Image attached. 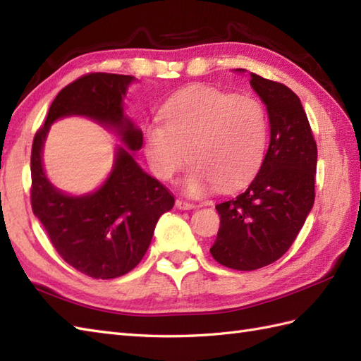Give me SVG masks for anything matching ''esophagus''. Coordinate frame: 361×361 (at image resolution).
<instances>
[{
  "label": "esophagus",
  "instance_id": "34e87169",
  "mask_svg": "<svg viewBox=\"0 0 361 361\" xmlns=\"http://www.w3.org/2000/svg\"><path fill=\"white\" fill-rule=\"evenodd\" d=\"M176 208L178 209H185V211H188V209H192V208H195V204L194 203H190V202H185V200H176Z\"/></svg>",
  "mask_w": 361,
  "mask_h": 361
}]
</instances>
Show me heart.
I'll use <instances>...</instances> for the list:
<instances>
[{
  "label": "heart",
  "mask_w": 361,
  "mask_h": 361,
  "mask_svg": "<svg viewBox=\"0 0 361 361\" xmlns=\"http://www.w3.org/2000/svg\"><path fill=\"white\" fill-rule=\"evenodd\" d=\"M164 126L145 128L144 152L152 172L169 181L188 164L183 181L190 195L214 186L233 190L256 175L267 150L268 119L259 101L212 87H195L161 110Z\"/></svg>",
  "instance_id": "1"
}]
</instances>
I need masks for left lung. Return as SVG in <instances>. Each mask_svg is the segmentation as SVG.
<instances>
[{
  "label": "left lung",
  "mask_w": 361,
  "mask_h": 361,
  "mask_svg": "<svg viewBox=\"0 0 361 361\" xmlns=\"http://www.w3.org/2000/svg\"><path fill=\"white\" fill-rule=\"evenodd\" d=\"M250 78L267 105L270 145L250 186L216 206L220 228L211 247L219 264L240 271L276 262L295 242L315 202L318 155L299 97L283 83Z\"/></svg>",
  "instance_id": "obj_1"
}]
</instances>
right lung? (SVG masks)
<instances>
[{
    "instance_id": "1",
    "label": "right lung",
    "mask_w": 361,
    "mask_h": 361,
    "mask_svg": "<svg viewBox=\"0 0 361 361\" xmlns=\"http://www.w3.org/2000/svg\"><path fill=\"white\" fill-rule=\"evenodd\" d=\"M132 75L90 73L54 99L37 130L30 155V204L52 247L66 264L94 279L128 273L147 251L158 219L173 208L167 188L145 173L133 155L119 147L113 171L96 192L71 197L54 188L42 164L43 144L56 119L80 114L113 127L130 150L142 147V132L124 116Z\"/></svg>"
}]
</instances>
